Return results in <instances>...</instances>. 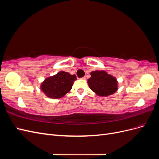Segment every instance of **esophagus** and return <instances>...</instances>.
<instances>
[{
	"label": "esophagus",
	"mask_w": 159,
	"mask_h": 159,
	"mask_svg": "<svg viewBox=\"0 0 159 159\" xmlns=\"http://www.w3.org/2000/svg\"><path fill=\"white\" fill-rule=\"evenodd\" d=\"M82 79H83V80H85V79H86V76H84V77H83Z\"/></svg>",
	"instance_id": "obj_1"
}]
</instances>
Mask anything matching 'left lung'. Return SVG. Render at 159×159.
<instances>
[{
	"instance_id": "left-lung-1",
	"label": "left lung",
	"mask_w": 159,
	"mask_h": 159,
	"mask_svg": "<svg viewBox=\"0 0 159 159\" xmlns=\"http://www.w3.org/2000/svg\"><path fill=\"white\" fill-rule=\"evenodd\" d=\"M88 83L89 88L99 96H107L117 90V81L115 78L105 71L91 72Z\"/></svg>"
}]
</instances>
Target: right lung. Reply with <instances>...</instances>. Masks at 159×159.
Instances as JSON below:
<instances>
[{
    "instance_id": "1",
    "label": "right lung",
    "mask_w": 159,
    "mask_h": 159,
    "mask_svg": "<svg viewBox=\"0 0 159 159\" xmlns=\"http://www.w3.org/2000/svg\"><path fill=\"white\" fill-rule=\"evenodd\" d=\"M75 75L60 71L56 75L46 78L41 85V89L47 97L52 99L62 98L68 93L76 80Z\"/></svg>"
}]
</instances>
